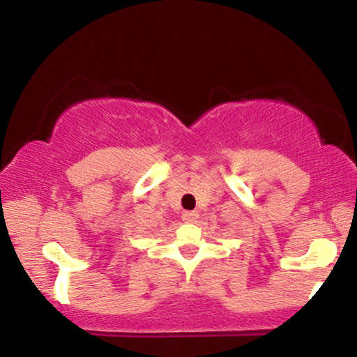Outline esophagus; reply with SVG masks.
<instances>
[{
  "mask_svg": "<svg viewBox=\"0 0 357 357\" xmlns=\"http://www.w3.org/2000/svg\"><path fill=\"white\" fill-rule=\"evenodd\" d=\"M181 218L184 222H196L197 218H199V214H197L196 211H184Z\"/></svg>",
  "mask_w": 357,
  "mask_h": 357,
  "instance_id": "esophagus-1",
  "label": "esophagus"
}]
</instances>
